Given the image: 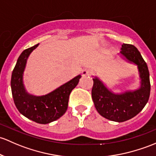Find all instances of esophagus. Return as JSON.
Returning <instances> with one entry per match:
<instances>
[{
  "label": "esophagus",
  "instance_id": "obj_1",
  "mask_svg": "<svg viewBox=\"0 0 156 156\" xmlns=\"http://www.w3.org/2000/svg\"><path fill=\"white\" fill-rule=\"evenodd\" d=\"M93 74H94V72L90 69H84L82 70V75L83 76H89V75H92Z\"/></svg>",
  "mask_w": 156,
  "mask_h": 156
}]
</instances>
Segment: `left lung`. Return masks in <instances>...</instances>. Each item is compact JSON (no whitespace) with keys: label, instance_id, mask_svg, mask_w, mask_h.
Listing matches in <instances>:
<instances>
[{"label":"left lung","instance_id":"1","mask_svg":"<svg viewBox=\"0 0 156 156\" xmlns=\"http://www.w3.org/2000/svg\"><path fill=\"white\" fill-rule=\"evenodd\" d=\"M120 54L130 63L137 66L140 87L134 91L115 94L98 78H93L92 99L98 113L111 121L121 122L135 117L148 101L150 94V73L147 63L136 47L122 44Z\"/></svg>","mask_w":156,"mask_h":156}]
</instances>
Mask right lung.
Instances as JSON below:
<instances>
[{
    "instance_id": "add662e5",
    "label": "right lung",
    "mask_w": 156,
    "mask_h": 156,
    "mask_svg": "<svg viewBox=\"0 0 156 156\" xmlns=\"http://www.w3.org/2000/svg\"><path fill=\"white\" fill-rule=\"evenodd\" d=\"M38 45L37 44L23 51L18 58L11 77V90L15 105L22 115L37 123L47 124L65 114L70 93L78 85L81 75H78L44 96L29 94L23 83V74L29 55Z\"/></svg>"
}]
</instances>
